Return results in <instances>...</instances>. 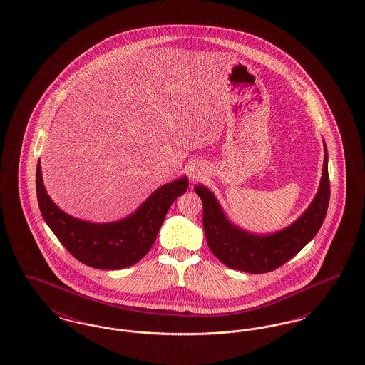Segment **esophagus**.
I'll return each mask as SVG.
<instances>
[{"mask_svg":"<svg viewBox=\"0 0 365 365\" xmlns=\"http://www.w3.org/2000/svg\"><path fill=\"white\" fill-rule=\"evenodd\" d=\"M189 175H190V179L192 182H197L201 178V171L197 167H191L189 170Z\"/></svg>","mask_w":365,"mask_h":365,"instance_id":"34e87169","label":"esophagus"}]
</instances>
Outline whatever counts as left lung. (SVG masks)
Here are the masks:
<instances>
[{"label": "left lung", "mask_w": 365, "mask_h": 365, "mask_svg": "<svg viewBox=\"0 0 365 365\" xmlns=\"http://www.w3.org/2000/svg\"><path fill=\"white\" fill-rule=\"evenodd\" d=\"M194 191L202 200L204 231L212 253L228 268L249 274H265L293 259L324 222L330 202L327 148L324 145L323 176L312 204L292 226L271 235L249 234L231 225L207 187L197 185Z\"/></svg>", "instance_id": "8db88e82"}]
</instances>
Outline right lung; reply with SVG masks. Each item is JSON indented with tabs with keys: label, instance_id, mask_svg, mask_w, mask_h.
I'll use <instances>...</instances> for the list:
<instances>
[{
	"label": "right lung",
	"instance_id": "1",
	"mask_svg": "<svg viewBox=\"0 0 365 365\" xmlns=\"http://www.w3.org/2000/svg\"><path fill=\"white\" fill-rule=\"evenodd\" d=\"M35 182L42 217L57 240L76 260L98 269H120L138 262L153 246L173 202L189 187L187 178H180L158 187L133 215L96 225L57 208L43 187L39 161Z\"/></svg>",
	"mask_w": 365,
	"mask_h": 365
}]
</instances>
